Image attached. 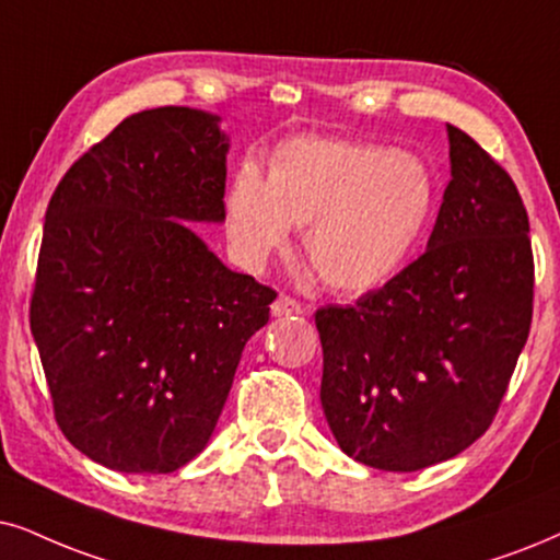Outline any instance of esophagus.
I'll return each instance as SVG.
<instances>
[{"label":"esophagus","instance_id":"1","mask_svg":"<svg viewBox=\"0 0 560 560\" xmlns=\"http://www.w3.org/2000/svg\"><path fill=\"white\" fill-rule=\"evenodd\" d=\"M304 307L296 300H292V296L287 294H279L271 304V315L273 317H289V315H302Z\"/></svg>","mask_w":560,"mask_h":560}]
</instances>
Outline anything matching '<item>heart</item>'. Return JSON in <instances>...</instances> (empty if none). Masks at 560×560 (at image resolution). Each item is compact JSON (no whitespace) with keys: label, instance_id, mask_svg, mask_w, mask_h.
<instances>
[{"label":"heart","instance_id":"1","mask_svg":"<svg viewBox=\"0 0 560 560\" xmlns=\"http://www.w3.org/2000/svg\"><path fill=\"white\" fill-rule=\"evenodd\" d=\"M436 201L434 175L410 152L336 139H289L268 158L266 180L245 162L224 196L228 237L243 266H264L302 228L323 284L364 294L406 266Z\"/></svg>","mask_w":560,"mask_h":560}]
</instances>
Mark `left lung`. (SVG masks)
I'll return each instance as SVG.
<instances>
[{"instance_id": "obj_1", "label": "left lung", "mask_w": 560, "mask_h": 560, "mask_svg": "<svg viewBox=\"0 0 560 560\" xmlns=\"http://www.w3.org/2000/svg\"><path fill=\"white\" fill-rule=\"evenodd\" d=\"M447 137L452 180L427 253L315 313L325 419L346 455L377 470L429 468L486 434L533 323L520 190L476 139L455 126Z\"/></svg>"}]
</instances>
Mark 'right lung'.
Segmentation results:
<instances>
[{
    "label": "right lung",
    "mask_w": 560,
    "mask_h": 560,
    "mask_svg": "<svg viewBox=\"0 0 560 560\" xmlns=\"http://www.w3.org/2000/svg\"><path fill=\"white\" fill-rule=\"evenodd\" d=\"M230 139L207 110L124 118L46 209L31 300L54 416L118 472H173L207 447L273 289L230 271L186 222H224Z\"/></svg>",
    "instance_id": "1"
}]
</instances>
